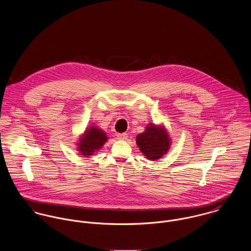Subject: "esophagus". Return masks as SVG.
Segmentation results:
<instances>
[{
	"mask_svg": "<svg viewBox=\"0 0 251 251\" xmlns=\"http://www.w3.org/2000/svg\"><path fill=\"white\" fill-rule=\"evenodd\" d=\"M117 139L124 140V139H128V136H127V134H125V133H123V134H118V135H117Z\"/></svg>",
	"mask_w": 251,
	"mask_h": 251,
	"instance_id": "1",
	"label": "esophagus"
}]
</instances>
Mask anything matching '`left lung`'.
Segmentation results:
<instances>
[{
  "label": "left lung",
  "instance_id": "1",
  "mask_svg": "<svg viewBox=\"0 0 251 251\" xmlns=\"http://www.w3.org/2000/svg\"><path fill=\"white\" fill-rule=\"evenodd\" d=\"M136 141L140 152L150 161L161 159L167 154L171 144L166 127L154 123H149L144 132L137 136Z\"/></svg>",
  "mask_w": 251,
  "mask_h": 251
}]
</instances>
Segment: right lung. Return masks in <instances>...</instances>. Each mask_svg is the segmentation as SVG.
Wrapping results in <instances>:
<instances>
[{"mask_svg": "<svg viewBox=\"0 0 251 251\" xmlns=\"http://www.w3.org/2000/svg\"><path fill=\"white\" fill-rule=\"evenodd\" d=\"M108 140L106 132L98 126L90 125L85 128L84 134L79 138L77 143V150L83 156H92L95 152L100 150L105 142Z\"/></svg>", "mask_w": 251, "mask_h": 251, "instance_id": "add662e5", "label": "right lung"}]
</instances>
